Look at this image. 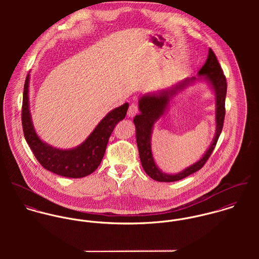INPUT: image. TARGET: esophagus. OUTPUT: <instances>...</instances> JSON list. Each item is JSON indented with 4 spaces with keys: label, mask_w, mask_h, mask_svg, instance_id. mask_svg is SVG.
<instances>
[{
    "label": "esophagus",
    "mask_w": 259,
    "mask_h": 259,
    "mask_svg": "<svg viewBox=\"0 0 259 259\" xmlns=\"http://www.w3.org/2000/svg\"><path fill=\"white\" fill-rule=\"evenodd\" d=\"M138 112H139V106H138V104L133 103V104L130 106L128 110H127V115H128V116H134V115L137 114Z\"/></svg>",
    "instance_id": "esophagus-1"
}]
</instances>
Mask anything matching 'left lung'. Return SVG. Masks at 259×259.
Instances as JSON below:
<instances>
[{"label":"left lung","instance_id":"1","mask_svg":"<svg viewBox=\"0 0 259 259\" xmlns=\"http://www.w3.org/2000/svg\"><path fill=\"white\" fill-rule=\"evenodd\" d=\"M198 74L205 75V77L210 82V84L212 85L215 92L217 134L211 146L207 149L205 154L196 163L190 165L189 167L185 168L184 171L178 175L163 174L155 165L152 158V154H151V148H150V135H151V130L154 122L158 119V117L166 109L169 99L174 95H176L178 89L183 90L187 83L186 81L193 80L195 79V77H192L190 79H185V81L181 83L180 87H178V89L176 90L163 91L158 95L145 96L140 100L139 108L141 112L137 114L134 118V122L136 124V131H137V144H138L140 158H141L143 167L148 177H150L154 181L164 182V183L177 182L199 170L211 155L213 149L217 146L219 138L222 134L224 116H225V97H226L227 83H226V78L223 74L222 67L218 61V58L211 49H209L207 60L205 64L202 66V68L199 70Z\"/></svg>","mask_w":259,"mask_h":259}]
</instances>
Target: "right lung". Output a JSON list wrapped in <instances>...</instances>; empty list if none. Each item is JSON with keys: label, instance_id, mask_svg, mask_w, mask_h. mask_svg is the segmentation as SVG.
Segmentation results:
<instances>
[{"label": "right lung", "instance_id": "obj_1", "mask_svg": "<svg viewBox=\"0 0 259 259\" xmlns=\"http://www.w3.org/2000/svg\"><path fill=\"white\" fill-rule=\"evenodd\" d=\"M29 78L28 74L24 85L22 124L25 139L37 161L44 168L66 178L78 179L93 174L102 162L114 126L124 118L128 104L125 103L109 112L77 148L68 150L52 148L38 139L32 124L28 98Z\"/></svg>", "mask_w": 259, "mask_h": 259}]
</instances>
